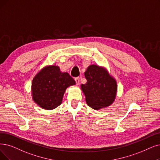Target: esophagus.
<instances>
[{
	"label": "esophagus",
	"instance_id": "1",
	"mask_svg": "<svg viewBox=\"0 0 160 160\" xmlns=\"http://www.w3.org/2000/svg\"><path fill=\"white\" fill-rule=\"evenodd\" d=\"M75 81L76 82L77 85H79V82H80V78H75Z\"/></svg>",
	"mask_w": 160,
	"mask_h": 160
}]
</instances>
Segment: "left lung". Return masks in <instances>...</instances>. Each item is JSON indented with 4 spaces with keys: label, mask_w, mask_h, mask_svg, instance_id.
<instances>
[{
    "label": "left lung",
    "mask_w": 160,
    "mask_h": 160,
    "mask_svg": "<svg viewBox=\"0 0 160 160\" xmlns=\"http://www.w3.org/2000/svg\"><path fill=\"white\" fill-rule=\"evenodd\" d=\"M85 76L87 82L82 84L81 88L89 106L98 110L113 104L116 97L118 85L106 68L91 65L87 68Z\"/></svg>",
    "instance_id": "8db88e82"
}]
</instances>
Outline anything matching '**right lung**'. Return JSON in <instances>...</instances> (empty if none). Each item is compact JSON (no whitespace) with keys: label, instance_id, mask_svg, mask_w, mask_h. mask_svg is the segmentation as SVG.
Returning a JSON list of instances; mask_svg holds the SVG:
<instances>
[{"label":"right lung","instance_id":"1","mask_svg":"<svg viewBox=\"0 0 160 160\" xmlns=\"http://www.w3.org/2000/svg\"><path fill=\"white\" fill-rule=\"evenodd\" d=\"M75 85V80L68 73L60 72L57 66H47L32 81V98L42 109L53 110L62 104L66 88Z\"/></svg>","mask_w":160,"mask_h":160}]
</instances>
